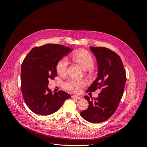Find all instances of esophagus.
I'll list each match as a JSON object with an SVG mask.
<instances>
[{
    "instance_id": "obj_1",
    "label": "esophagus",
    "mask_w": 147,
    "mask_h": 147,
    "mask_svg": "<svg viewBox=\"0 0 147 147\" xmlns=\"http://www.w3.org/2000/svg\"><path fill=\"white\" fill-rule=\"evenodd\" d=\"M71 97H72V98H73L77 99H81V96H77V95H73Z\"/></svg>"
}]
</instances>
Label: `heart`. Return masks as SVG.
<instances>
[{"label":"heart","instance_id":"b5f03b06","mask_svg":"<svg viewBox=\"0 0 147 147\" xmlns=\"http://www.w3.org/2000/svg\"><path fill=\"white\" fill-rule=\"evenodd\" d=\"M72 59L78 65H80L84 70L92 69L94 66V60L91 54L85 50H78L76 51L71 56ZM68 62L66 59L60 60L56 65V71L60 75L65 74L67 69ZM85 82L76 80L70 79L64 85L65 88L71 92L78 93L81 89L85 86Z\"/></svg>","mask_w":147,"mask_h":147}]
</instances>
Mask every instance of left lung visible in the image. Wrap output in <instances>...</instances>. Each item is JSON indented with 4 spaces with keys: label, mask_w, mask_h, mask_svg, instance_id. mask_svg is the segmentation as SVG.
<instances>
[{
    "label": "left lung",
    "mask_w": 147,
    "mask_h": 147,
    "mask_svg": "<svg viewBox=\"0 0 147 147\" xmlns=\"http://www.w3.org/2000/svg\"><path fill=\"white\" fill-rule=\"evenodd\" d=\"M96 57L98 76L87 92L102 89L98 97L84 98L89 103L87 109L80 113L81 117L90 123L107 120L116 111L123 94L126 75L120 56L104 47H90Z\"/></svg>",
    "instance_id": "obj_1"
}]
</instances>
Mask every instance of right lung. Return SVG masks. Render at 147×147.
<instances>
[{
  "label": "right lung",
  "mask_w": 147,
  "mask_h": 147,
  "mask_svg": "<svg viewBox=\"0 0 147 147\" xmlns=\"http://www.w3.org/2000/svg\"><path fill=\"white\" fill-rule=\"evenodd\" d=\"M72 51L62 45L46 44L32 48L24 59L21 73L22 94L34 113L51 115L71 97L63 91L52 93L48 86L49 79L57 75L56 67L59 61Z\"/></svg>",
  "instance_id": "1"
}]
</instances>
